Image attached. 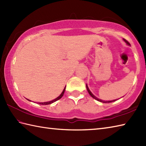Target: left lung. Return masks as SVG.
<instances>
[{"mask_svg":"<svg viewBox=\"0 0 146 146\" xmlns=\"http://www.w3.org/2000/svg\"><path fill=\"white\" fill-rule=\"evenodd\" d=\"M123 41H124L125 42V43L127 45H129V46H131V44H130V43L127 41V40H125V39H123ZM86 89H87V91H88V92L89 93V94L90 95V96L91 97H92V98H94V99H95V100H98V101H99V102H102V103H111V102H115V101H116L117 100H110V101H104V100H101V99H99V98H98L97 97H96L95 96L92 94V93L91 92V91L90 90V89L88 88V85H86Z\"/></svg>","mask_w":146,"mask_h":146,"instance_id":"obj_1","label":"left lung"}]
</instances>
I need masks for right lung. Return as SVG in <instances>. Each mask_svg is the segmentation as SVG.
I'll return each instance as SVG.
<instances>
[{
    "label": "right lung",
    "mask_w": 146,
    "mask_h": 146,
    "mask_svg": "<svg viewBox=\"0 0 146 146\" xmlns=\"http://www.w3.org/2000/svg\"><path fill=\"white\" fill-rule=\"evenodd\" d=\"M65 88H66V86H65L64 88L63 89V92H62L61 94H60V95L59 96V97H58L56 98H55V99H54V100H51V101H49V102H40V103H38V104H41V105H49V104H51L52 103H53V102H56V101L60 100V99L62 97H63V95H64V91H65ZM27 100H28V99H27ZM29 100V101H31L30 100Z\"/></svg>",
    "instance_id": "obj_1"
}]
</instances>
